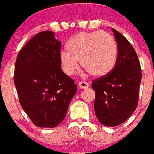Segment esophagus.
<instances>
[{
    "label": "esophagus",
    "instance_id": "obj_1",
    "mask_svg": "<svg viewBox=\"0 0 154 154\" xmlns=\"http://www.w3.org/2000/svg\"><path fill=\"white\" fill-rule=\"evenodd\" d=\"M78 86L80 88H82V89H84V88H88L89 87V85H88V84L87 82L81 81L79 83Z\"/></svg>",
    "mask_w": 154,
    "mask_h": 154
}]
</instances>
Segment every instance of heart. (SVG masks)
<instances>
[{
    "instance_id": "heart-1",
    "label": "heart",
    "mask_w": 154,
    "mask_h": 154,
    "mask_svg": "<svg viewBox=\"0 0 154 154\" xmlns=\"http://www.w3.org/2000/svg\"><path fill=\"white\" fill-rule=\"evenodd\" d=\"M119 48L114 37L106 32H79L70 39L66 49L60 53L62 70L68 75L82 66L95 78H104L113 71Z\"/></svg>"
}]
</instances>
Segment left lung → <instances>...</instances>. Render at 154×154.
<instances>
[{
  "label": "left lung",
  "mask_w": 154,
  "mask_h": 154,
  "mask_svg": "<svg viewBox=\"0 0 154 154\" xmlns=\"http://www.w3.org/2000/svg\"><path fill=\"white\" fill-rule=\"evenodd\" d=\"M119 54L109 75L92 82L96 92L94 110L99 122L107 127L120 125L129 119L138 104L141 69L136 51L121 33L111 28Z\"/></svg>",
  "instance_id": "obj_1"
}]
</instances>
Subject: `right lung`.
<instances>
[{
    "mask_svg": "<svg viewBox=\"0 0 154 154\" xmlns=\"http://www.w3.org/2000/svg\"><path fill=\"white\" fill-rule=\"evenodd\" d=\"M61 45L54 32H41L26 43L16 60L14 81L19 102L40 128L60 124L77 92L74 80L61 69Z\"/></svg>",
    "mask_w": 154,
    "mask_h": 154,
    "instance_id": "right-lung-1",
    "label": "right lung"
}]
</instances>
